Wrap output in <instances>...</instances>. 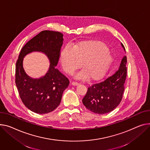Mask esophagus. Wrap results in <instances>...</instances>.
I'll return each mask as SVG.
<instances>
[{
	"label": "esophagus",
	"instance_id": "esophagus-1",
	"mask_svg": "<svg viewBox=\"0 0 150 150\" xmlns=\"http://www.w3.org/2000/svg\"><path fill=\"white\" fill-rule=\"evenodd\" d=\"M72 84L73 86H78V85L79 84V83H77V82H75V81H73V82L72 83Z\"/></svg>",
	"mask_w": 150,
	"mask_h": 150
}]
</instances>
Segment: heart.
Here are the masks:
<instances>
[{"label":"heart","mask_w":150,"mask_h":150,"mask_svg":"<svg viewBox=\"0 0 150 150\" xmlns=\"http://www.w3.org/2000/svg\"><path fill=\"white\" fill-rule=\"evenodd\" d=\"M60 62L65 72L72 74L81 66L84 71L76 75L83 79L89 76L96 81L103 78L110 67L113 58L107 46L95 42H82L64 48L60 54Z\"/></svg>","instance_id":"b5f03b06"}]
</instances>
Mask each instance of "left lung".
<instances>
[{"label": "left lung", "instance_id": "left-lung-1", "mask_svg": "<svg viewBox=\"0 0 150 150\" xmlns=\"http://www.w3.org/2000/svg\"><path fill=\"white\" fill-rule=\"evenodd\" d=\"M121 45L125 51L122 43ZM127 62V57L124 56L118 71L103 81L88 88L82 101L90 111L100 115L107 113L113 110L121 103L125 88Z\"/></svg>", "mask_w": 150, "mask_h": 150}]
</instances>
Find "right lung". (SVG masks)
Listing matches in <instances>:
<instances>
[{
    "instance_id": "right-lung-1",
    "label": "right lung",
    "mask_w": 150,
    "mask_h": 150,
    "mask_svg": "<svg viewBox=\"0 0 150 150\" xmlns=\"http://www.w3.org/2000/svg\"><path fill=\"white\" fill-rule=\"evenodd\" d=\"M63 34L53 31H43L27 42L22 49L16 62V84L24 105L38 114L54 111L60 104L62 95L69 81L55 66L63 43ZM33 52L44 53L49 58L50 66L46 75L32 79L23 67V58Z\"/></svg>"
}]
</instances>
